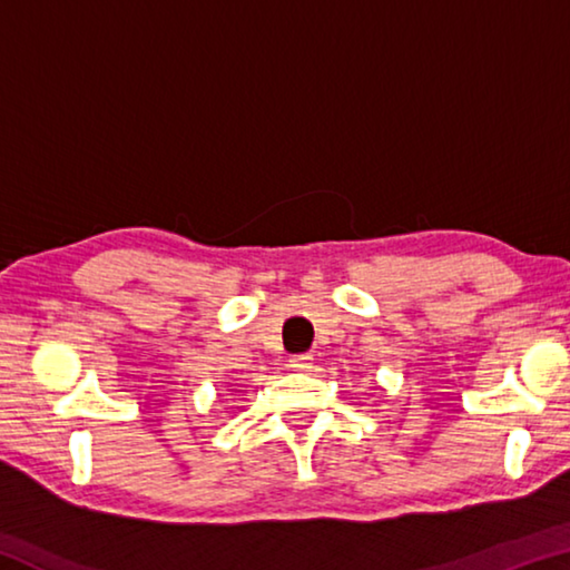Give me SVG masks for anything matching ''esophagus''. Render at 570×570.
Returning <instances> with one entry per match:
<instances>
[{
  "mask_svg": "<svg viewBox=\"0 0 570 570\" xmlns=\"http://www.w3.org/2000/svg\"><path fill=\"white\" fill-rule=\"evenodd\" d=\"M312 360H314L312 354H294L292 360H288V366H292L294 372H308V370H312V364H314Z\"/></svg>",
  "mask_w": 570,
  "mask_h": 570,
  "instance_id": "obj_1",
  "label": "esophagus"
}]
</instances>
